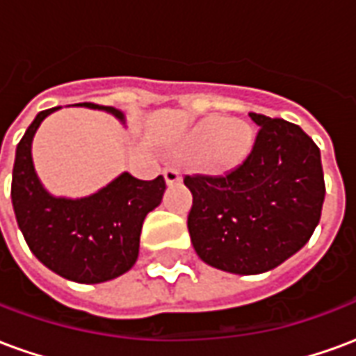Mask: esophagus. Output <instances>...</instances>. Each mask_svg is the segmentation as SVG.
<instances>
[{
	"label": "esophagus",
	"mask_w": 356,
	"mask_h": 356,
	"mask_svg": "<svg viewBox=\"0 0 356 356\" xmlns=\"http://www.w3.org/2000/svg\"><path fill=\"white\" fill-rule=\"evenodd\" d=\"M163 177H165L168 185H175V183L181 181V171L175 170V168H165L163 170Z\"/></svg>",
	"instance_id": "obj_1"
}]
</instances>
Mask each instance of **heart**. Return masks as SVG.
Listing matches in <instances>:
<instances>
[{"label":"heart","instance_id":"1","mask_svg":"<svg viewBox=\"0 0 356 356\" xmlns=\"http://www.w3.org/2000/svg\"><path fill=\"white\" fill-rule=\"evenodd\" d=\"M252 147V131L244 122H227L211 116L194 125L183 148L208 171H229L236 168Z\"/></svg>","mask_w":356,"mask_h":356}]
</instances>
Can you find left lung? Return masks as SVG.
I'll return each instance as SVG.
<instances>
[{
	"instance_id": "left-lung-1",
	"label": "left lung",
	"mask_w": 356,
	"mask_h": 356,
	"mask_svg": "<svg viewBox=\"0 0 356 356\" xmlns=\"http://www.w3.org/2000/svg\"><path fill=\"white\" fill-rule=\"evenodd\" d=\"M259 125L246 160L225 175H186L188 232L202 261L259 275L305 246L326 194L321 150L299 125L250 112Z\"/></svg>"
}]
</instances>
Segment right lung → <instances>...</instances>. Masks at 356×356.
I'll use <instances>...</instances> for the list:
<instances>
[{
    "label": "right lung",
    "mask_w": 356,
    "mask_h": 356,
    "mask_svg": "<svg viewBox=\"0 0 356 356\" xmlns=\"http://www.w3.org/2000/svg\"><path fill=\"white\" fill-rule=\"evenodd\" d=\"M78 106L106 110L124 122V114L112 106L93 102ZM57 108L42 110L17 145L13 209L28 248L45 267L74 282H106L127 273L137 261L143 221L160 206L165 181L162 175L140 181L122 173L86 198L51 196L35 175L32 139L40 124Z\"/></svg>",
    "instance_id": "1"
}]
</instances>
